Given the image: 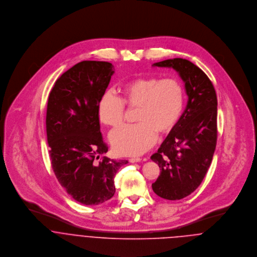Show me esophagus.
Listing matches in <instances>:
<instances>
[{
	"instance_id": "34e87169",
	"label": "esophagus",
	"mask_w": 257,
	"mask_h": 257,
	"mask_svg": "<svg viewBox=\"0 0 257 257\" xmlns=\"http://www.w3.org/2000/svg\"><path fill=\"white\" fill-rule=\"evenodd\" d=\"M128 160H130L131 163H137V162H140L142 159L139 158V157H136V158H130Z\"/></svg>"
}]
</instances>
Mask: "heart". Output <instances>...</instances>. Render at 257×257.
Masks as SVG:
<instances>
[{
  "label": "heart",
  "mask_w": 257,
  "mask_h": 257,
  "mask_svg": "<svg viewBox=\"0 0 257 257\" xmlns=\"http://www.w3.org/2000/svg\"><path fill=\"white\" fill-rule=\"evenodd\" d=\"M119 97L106 92L98 103V117L108 126L123 119L124 106L137 107L135 124H123L110 135V145L120 155H141L153 147L159 135H166L178 122L184 106V91L177 79L140 77L122 84Z\"/></svg>",
  "instance_id": "1"
}]
</instances>
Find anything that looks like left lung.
<instances>
[{"label":"left lung","mask_w":257,"mask_h":257,"mask_svg":"<svg viewBox=\"0 0 257 257\" xmlns=\"http://www.w3.org/2000/svg\"><path fill=\"white\" fill-rule=\"evenodd\" d=\"M153 66L176 70L188 96L178 122L150 157L160 168L153 192L166 200H180L200 186L211 165L218 136L217 94L209 77L187 59H167Z\"/></svg>","instance_id":"obj_1"}]
</instances>
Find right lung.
<instances>
[{"instance_id": "1", "label": "right lung", "mask_w": 257, "mask_h": 257, "mask_svg": "<svg viewBox=\"0 0 257 257\" xmlns=\"http://www.w3.org/2000/svg\"><path fill=\"white\" fill-rule=\"evenodd\" d=\"M113 66L82 61L55 82L47 102L46 135L52 169L75 201L102 204L114 195L113 177L127 160H113L103 141L98 103L109 86Z\"/></svg>"}]
</instances>
